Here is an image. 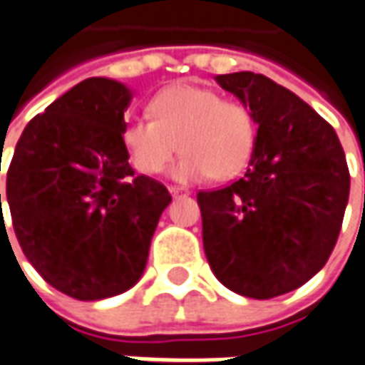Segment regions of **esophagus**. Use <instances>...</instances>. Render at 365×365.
<instances>
[{
    "mask_svg": "<svg viewBox=\"0 0 365 365\" xmlns=\"http://www.w3.org/2000/svg\"><path fill=\"white\" fill-rule=\"evenodd\" d=\"M170 193H172V197H182V195H190L187 190H183V187H170Z\"/></svg>",
    "mask_w": 365,
    "mask_h": 365,
    "instance_id": "1",
    "label": "esophagus"
}]
</instances>
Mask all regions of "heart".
<instances>
[{
  "mask_svg": "<svg viewBox=\"0 0 365 365\" xmlns=\"http://www.w3.org/2000/svg\"><path fill=\"white\" fill-rule=\"evenodd\" d=\"M150 111L153 120L130 118L121 131L125 151L140 172L160 173L178 148L183 153L170 175L182 183L202 182L214 173L232 178L252 158L255 120L242 101L222 99L202 86L175 83L153 96Z\"/></svg>",
  "mask_w": 365,
  "mask_h": 365,
  "instance_id": "1",
  "label": "heart"
}]
</instances>
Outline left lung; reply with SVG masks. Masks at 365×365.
Masks as SVG:
<instances>
[{
    "label": "left lung",
    "instance_id": "left-lung-1",
    "mask_svg": "<svg viewBox=\"0 0 365 365\" xmlns=\"http://www.w3.org/2000/svg\"><path fill=\"white\" fill-rule=\"evenodd\" d=\"M255 125L247 172L197 193L205 257L227 289L269 299L304 286L338 242L349 172L334 128L304 99L262 73L215 76Z\"/></svg>",
    "mask_w": 365,
    "mask_h": 365
}]
</instances>
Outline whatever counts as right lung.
Segmentation results:
<instances>
[{
	"label": "right lung",
	"mask_w": 365,
	"mask_h": 365,
	"mask_svg": "<svg viewBox=\"0 0 365 365\" xmlns=\"http://www.w3.org/2000/svg\"><path fill=\"white\" fill-rule=\"evenodd\" d=\"M131 98L121 81L83 79L27 123L7 170V205L27 262L81 302L140 282L172 202L128 162L121 131Z\"/></svg>",
	"instance_id": "obj_1"
}]
</instances>
